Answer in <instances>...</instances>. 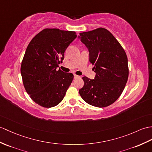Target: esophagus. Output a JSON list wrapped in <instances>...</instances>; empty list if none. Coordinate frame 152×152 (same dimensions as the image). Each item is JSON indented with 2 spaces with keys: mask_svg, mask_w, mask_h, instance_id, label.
<instances>
[{
  "mask_svg": "<svg viewBox=\"0 0 152 152\" xmlns=\"http://www.w3.org/2000/svg\"><path fill=\"white\" fill-rule=\"evenodd\" d=\"M74 77H75V79H76V78H79L80 76L76 75H74Z\"/></svg>",
  "mask_w": 152,
  "mask_h": 152,
  "instance_id": "1",
  "label": "esophagus"
}]
</instances>
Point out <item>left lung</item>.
Listing matches in <instances>:
<instances>
[{"instance_id": "left-lung-1", "label": "left lung", "mask_w": 152, "mask_h": 152, "mask_svg": "<svg viewBox=\"0 0 152 152\" xmlns=\"http://www.w3.org/2000/svg\"><path fill=\"white\" fill-rule=\"evenodd\" d=\"M78 38L89 50L94 79L84 76L79 90L82 99L98 107L112 104L121 96L128 78V58L113 34L103 28L80 34Z\"/></svg>"}]
</instances>
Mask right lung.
Wrapping results in <instances>:
<instances>
[{"label": "right lung", "mask_w": 152, "mask_h": 152, "mask_svg": "<svg viewBox=\"0 0 152 152\" xmlns=\"http://www.w3.org/2000/svg\"><path fill=\"white\" fill-rule=\"evenodd\" d=\"M76 36L75 31L46 28L28 45L21 63V76L27 93L42 107L59 104L72 82V73L56 69Z\"/></svg>", "instance_id": "right-lung-1"}]
</instances>
